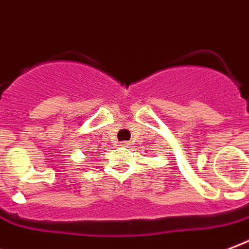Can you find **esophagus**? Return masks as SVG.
<instances>
[{
	"mask_svg": "<svg viewBox=\"0 0 249 249\" xmlns=\"http://www.w3.org/2000/svg\"><path fill=\"white\" fill-rule=\"evenodd\" d=\"M131 144H130V142H123L122 144H121V146H126V148H128V146H130Z\"/></svg>",
	"mask_w": 249,
	"mask_h": 249,
	"instance_id": "1",
	"label": "esophagus"
}]
</instances>
